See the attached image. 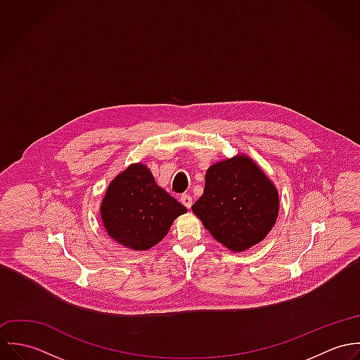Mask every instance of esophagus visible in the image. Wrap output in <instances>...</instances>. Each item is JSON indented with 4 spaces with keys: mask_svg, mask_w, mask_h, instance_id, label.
Returning a JSON list of instances; mask_svg holds the SVG:
<instances>
[{
    "mask_svg": "<svg viewBox=\"0 0 360 360\" xmlns=\"http://www.w3.org/2000/svg\"><path fill=\"white\" fill-rule=\"evenodd\" d=\"M180 201H181V204L186 206L187 209H190L191 205H193V197L188 195V194H183V195L180 197Z\"/></svg>",
    "mask_w": 360,
    "mask_h": 360,
    "instance_id": "esophagus-1",
    "label": "esophagus"
}]
</instances>
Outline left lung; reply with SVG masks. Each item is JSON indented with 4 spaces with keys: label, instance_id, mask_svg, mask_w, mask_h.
Listing matches in <instances>:
<instances>
[{
    "label": "left lung",
    "instance_id": "left-lung-1",
    "mask_svg": "<svg viewBox=\"0 0 360 360\" xmlns=\"http://www.w3.org/2000/svg\"><path fill=\"white\" fill-rule=\"evenodd\" d=\"M278 191L248 155L209 166L205 188L191 206L212 237L233 252L263 241L278 216Z\"/></svg>",
    "mask_w": 360,
    "mask_h": 360
}]
</instances>
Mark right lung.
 I'll return each mask as SVG.
<instances>
[{"label": "right lung", "instance_id": "1", "mask_svg": "<svg viewBox=\"0 0 360 360\" xmlns=\"http://www.w3.org/2000/svg\"><path fill=\"white\" fill-rule=\"evenodd\" d=\"M100 210L112 240L133 251H147L163 240L187 207L159 187L151 170L139 162L109 183Z\"/></svg>", "mask_w": 360, "mask_h": 360}]
</instances>
